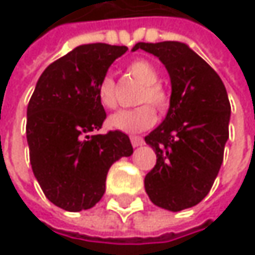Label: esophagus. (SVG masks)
I'll list each match as a JSON object with an SVG mask.
<instances>
[{
    "label": "esophagus",
    "instance_id": "esophagus-1",
    "mask_svg": "<svg viewBox=\"0 0 255 255\" xmlns=\"http://www.w3.org/2000/svg\"><path fill=\"white\" fill-rule=\"evenodd\" d=\"M131 144H132L134 147H138V146H143V144H144V140H143L141 137H138V135H132V137H131Z\"/></svg>",
    "mask_w": 255,
    "mask_h": 255
}]
</instances>
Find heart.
Returning a JSON list of instances; mask_svg holds the SVG:
<instances>
[{"instance_id": "obj_1", "label": "heart", "mask_w": 255, "mask_h": 255, "mask_svg": "<svg viewBox=\"0 0 255 255\" xmlns=\"http://www.w3.org/2000/svg\"><path fill=\"white\" fill-rule=\"evenodd\" d=\"M129 75L143 85V90L138 94L137 103H150L156 111L162 112L168 106V97L165 91L156 84L159 81L158 71L147 60H134L128 65ZM97 99L105 109H115L117 102V90L115 81L111 75L102 78L97 87ZM156 121L155 111L149 105H141L134 109L120 111L109 118V127L124 132H140L150 128Z\"/></svg>"}]
</instances>
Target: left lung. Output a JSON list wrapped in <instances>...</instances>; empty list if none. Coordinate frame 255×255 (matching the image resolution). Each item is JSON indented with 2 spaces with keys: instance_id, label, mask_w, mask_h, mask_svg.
Returning <instances> with one entry per match:
<instances>
[{
  "instance_id": "obj_1",
  "label": "left lung",
  "mask_w": 255,
  "mask_h": 255,
  "mask_svg": "<svg viewBox=\"0 0 255 255\" xmlns=\"http://www.w3.org/2000/svg\"><path fill=\"white\" fill-rule=\"evenodd\" d=\"M138 48L156 56L171 81L167 117L144 137L156 153L144 189L156 207L176 213L199 204L219 174L229 138L228 91L184 42H137L132 51Z\"/></svg>"
}]
</instances>
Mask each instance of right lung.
Returning a JSON list of instances; mask_svg holds the SVG:
<instances>
[{
	"label": "right lung",
	"instance_id": "obj_1",
	"mask_svg": "<svg viewBox=\"0 0 255 255\" xmlns=\"http://www.w3.org/2000/svg\"><path fill=\"white\" fill-rule=\"evenodd\" d=\"M127 50L103 42L79 45L42 72L29 100L26 138L33 176L47 199L66 211L94 207L111 165L132 153L123 131L91 134L106 118L99 82Z\"/></svg>",
	"mask_w": 255,
	"mask_h": 255
}]
</instances>
